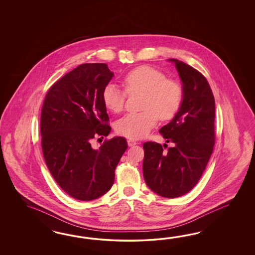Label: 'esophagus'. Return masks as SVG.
<instances>
[{
  "label": "esophagus",
  "instance_id": "1",
  "mask_svg": "<svg viewBox=\"0 0 255 255\" xmlns=\"http://www.w3.org/2000/svg\"><path fill=\"white\" fill-rule=\"evenodd\" d=\"M127 144H128L129 147H133V146H135L137 143H136L134 140H132V139H129V140H127Z\"/></svg>",
  "mask_w": 255,
  "mask_h": 255
}]
</instances>
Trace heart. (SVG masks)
Segmentation results:
<instances>
[{"mask_svg":"<svg viewBox=\"0 0 255 255\" xmlns=\"http://www.w3.org/2000/svg\"><path fill=\"white\" fill-rule=\"evenodd\" d=\"M123 84L127 93H143L142 112L126 114L116 123L119 134L131 139L145 137L154 127L158 117L162 121L173 119L178 113L182 90L177 81L166 78L162 72L150 66H138L125 75ZM126 94L114 84L105 87L102 98L110 112L123 111Z\"/></svg>","mask_w":255,"mask_h":255,"instance_id":"b5f03b06","label":"heart"}]
</instances>
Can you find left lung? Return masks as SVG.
<instances>
[{
  "instance_id": "1",
  "label": "left lung",
  "mask_w": 255,
  "mask_h": 255,
  "mask_svg": "<svg viewBox=\"0 0 255 255\" xmlns=\"http://www.w3.org/2000/svg\"><path fill=\"white\" fill-rule=\"evenodd\" d=\"M168 61L175 64L181 80L182 101L176 116L160 132L174 147L164 152L161 144L144 143L143 175L152 192L176 198L197 184L212 154L215 100L200 72L176 59Z\"/></svg>"
}]
</instances>
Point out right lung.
Listing matches in <instances>:
<instances>
[{"instance_id": "add662e5", "label": "right lung", "mask_w": 255, "mask_h": 255, "mask_svg": "<svg viewBox=\"0 0 255 255\" xmlns=\"http://www.w3.org/2000/svg\"><path fill=\"white\" fill-rule=\"evenodd\" d=\"M114 77L106 63L78 65L58 80L46 95L40 130L46 166L73 198L91 201L108 193L115 169L127 149L124 137L92 147L96 136L111 131L102 94Z\"/></svg>"}]
</instances>
